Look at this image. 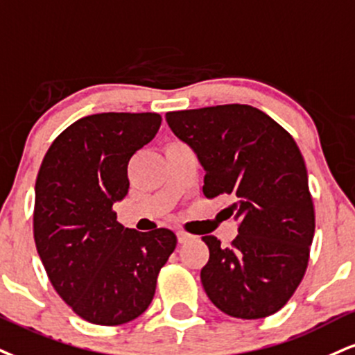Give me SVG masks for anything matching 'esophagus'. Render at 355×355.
<instances>
[{
    "label": "esophagus",
    "instance_id": "1",
    "mask_svg": "<svg viewBox=\"0 0 355 355\" xmlns=\"http://www.w3.org/2000/svg\"><path fill=\"white\" fill-rule=\"evenodd\" d=\"M177 238H178V243H187L189 240H191V234L187 233V232H177Z\"/></svg>",
    "mask_w": 355,
    "mask_h": 355
}]
</instances>
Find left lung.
Masks as SVG:
<instances>
[{"label":"left lung","mask_w":355,"mask_h":355,"mask_svg":"<svg viewBox=\"0 0 355 355\" xmlns=\"http://www.w3.org/2000/svg\"><path fill=\"white\" fill-rule=\"evenodd\" d=\"M166 123L205 168L203 195H232L238 236L223 248L203 236L210 259L200 277L210 301L232 318L277 313L304 277L314 238L307 170L289 132L245 104L166 112Z\"/></svg>","instance_id":"left-lung-1"}]
</instances>
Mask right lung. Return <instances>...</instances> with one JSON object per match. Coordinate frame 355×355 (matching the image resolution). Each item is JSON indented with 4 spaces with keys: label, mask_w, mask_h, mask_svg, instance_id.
Instances as JSON below:
<instances>
[{
    "label": "right lung",
    "mask_w": 355,
    "mask_h": 355,
    "mask_svg": "<svg viewBox=\"0 0 355 355\" xmlns=\"http://www.w3.org/2000/svg\"><path fill=\"white\" fill-rule=\"evenodd\" d=\"M155 112H104L61 132L34 187V241L51 284L84 321L119 326L150 306L177 246L166 228L140 233L117 221L127 165L160 129Z\"/></svg>",
    "instance_id": "1"
}]
</instances>
